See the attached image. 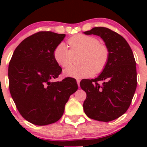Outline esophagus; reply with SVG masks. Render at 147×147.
Instances as JSON below:
<instances>
[{
    "mask_svg": "<svg viewBox=\"0 0 147 147\" xmlns=\"http://www.w3.org/2000/svg\"><path fill=\"white\" fill-rule=\"evenodd\" d=\"M77 82H78V87H80V80L77 79Z\"/></svg>",
    "mask_w": 147,
    "mask_h": 147,
    "instance_id": "obj_1",
    "label": "esophagus"
}]
</instances>
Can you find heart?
<instances>
[{
  "instance_id": "b5f03b06",
  "label": "heart",
  "mask_w": 147,
  "mask_h": 147,
  "mask_svg": "<svg viewBox=\"0 0 147 147\" xmlns=\"http://www.w3.org/2000/svg\"><path fill=\"white\" fill-rule=\"evenodd\" d=\"M70 50L61 42L55 48L53 57L59 65L67 67L72 63L73 54L82 52L79 66L67 67L63 71L65 77L82 79L89 78L94 73H100L104 69L109 60L107 47L100 43L97 38L90 35H77L68 40Z\"/></svg>"
}]
</instances>
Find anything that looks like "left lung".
<instances>
[{
    "label": "left lung",
    "mask_w": 147,
    "mask_h": 147,
    "mask_svg": "<svg viewBox=\"0 0 147 147\" xmlns=\"http://www.w3.org/2000/svg\"><path fill=\"white\" fill-rule=\"evenodd\" d=\"M84 33L100 36L109 50V56L97 78L80 82L81 88L87 94L83 109L91 119L112 121L127 112L137 88L134 54L127 40L109 28L95 27ZM99 81L103 82L102 85Z\"/></svg>",
    "instance_id": "obj_1"
}]
</instances>
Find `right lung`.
<instances>
[{"label": "right lung", "mask_w": 147, "mask_h": 147, "mask_svg": "<svg viewBox=\"0 0 147 147\" xmlns=\"http://www.w3.org/2000/svg\"><path fill=\"white\" fill-rule=\"evenodd\" d=\"M65 37L41 31L23 40L15 50L8 66L9 89L18 110L24 119L38 126L58 121L69 96L78 90L74 78L51 82L62 68L53 51Z\"/></svg>", "instance_id": "1"}]
</instances>
